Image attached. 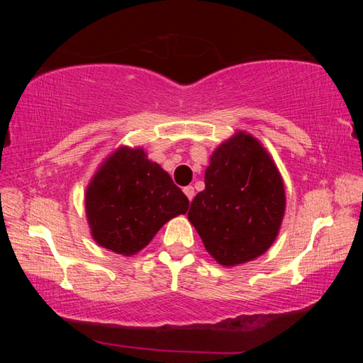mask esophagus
<instances>
[{"mask_svg":"<svg viewBox=\"0 0 363 363\" xmlns=\"http://www.w3.org/2000/svg\"><path fill=\"white\" fill-rule=\"evenodd\" d=\"M184 194L187 195L189 201H192V200H194V195H195V192H194V187H192V186H187V187H184Z\"/></svg>","mask_w":363,"mask_h":363,"instance_id":"obj_1","label":"esophagus"}]
</instances>
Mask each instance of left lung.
I'll return each instance as SVG.
<instances>
[{
    "mask_svg": "<svg viewBox=\"0 0 363 363\" xmlns=\"http://www.w3.org/2000/svg\"><path fill=\"white\" fill-rule=\"evenodd\" d=\"M285 214L284 181L256 138L238 131L213 152L205 190L187 218L223 266L256 259L279 235Z\"/></svg>",
    "mask_w": 363,
    "mask_h": 363,
    "instance_id": "obj_1",
    "label": "left lung"
}]
</instances>
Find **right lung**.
<instances>
[{"label":"right lung","instance_id":"right-lung-1","mask_svg":"<svg viewBox=\"0 0 363 363\" xmlns=\"http://www.w3.org/2000/svg\"><path fill=\"white\" fill-rule=\"evenodd\" d=\"M91 235L113 253L133 256L179 214L189 199L143 147H120L101 164L84 196Z\"/></svg>","mask_w":363,"mask_h":363}]
</instances>
